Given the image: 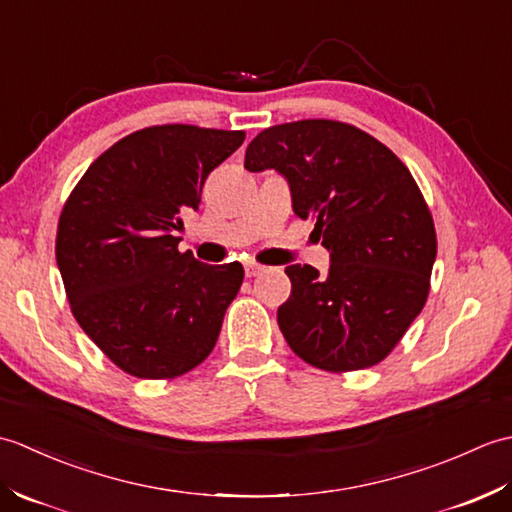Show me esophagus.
I'll list each match as a JSON object with an SVG mask.
<instances>
[{"label":"esophagus","mask_w":512,"mask_h":512,"mask_svg":"<svg viewBox=\"0 0 512 512\" xmlns=\"http://www.w3.org/2000/svg\"><path fill=\"white\" fill-rule=\"evenodd\" d=\"M244 268H246V277H259L266 270V266L257 264V262H246Z\"/></svg>","instance_id":"obj_1"}]
</instances>
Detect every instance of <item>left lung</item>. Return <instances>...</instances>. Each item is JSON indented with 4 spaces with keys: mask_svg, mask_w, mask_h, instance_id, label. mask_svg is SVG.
<instances>
[{
    "mask_svg": "<svg viewBox=\"0 0 512 512\" xmlns=\"http://www.w3.org/2000/svg\"><path fill=\"white\" fill-rule=\"evenodd\" d=\"M248 171L284 173L292 209L330 250V273L288 266L277 310L290 350L323 372L372 367L422 312L438 239L420 187L394 151L328 118L268 127L246 149Z\"/></svg>",
    "mask_w": 512,
    "mask_h": 512,
    "instance_id": "1",
    "label": "left lung"
}]
</instances>
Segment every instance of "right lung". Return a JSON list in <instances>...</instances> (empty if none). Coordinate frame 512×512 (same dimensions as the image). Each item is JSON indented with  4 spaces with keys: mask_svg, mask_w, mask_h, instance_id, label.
Listing matches in <instances>:
<instances>
[{
    "mask_svg": "<svg viewBox=\"0 0 512 512\" xmlns=\"http://www.w3.org/2000/svg\"><path fill=\"white\" fill-rule=\"evenodd\" d=\"M244 132L154 125L96 158L65 200L57 264L76 323L123 372L171 380L213 352L242 264L180 253L182 213Z\"/></svg>",
    "mask_w": 512,
    "mask_h": 512,
    "instance_id": "obj_1",
    "label": "right lung"
}]
</instances>
